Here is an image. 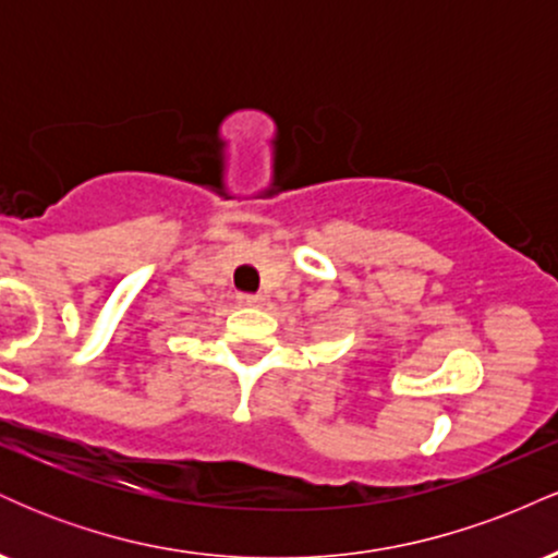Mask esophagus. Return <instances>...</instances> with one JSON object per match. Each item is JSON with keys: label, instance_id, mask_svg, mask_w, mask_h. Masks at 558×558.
<instances>
[{"label": "esophagus", "instance_id": "34e87169", "mask_svg": "<svg viewBox=\"0 0 558 558\" xmlns=\"http://www.w3.org/2000/svg\"><path fill=\"white\" fill-rule=\"evenodd\" d=\"M239 301L243 306H262L265 304V296L262 293H241Z\"/></svg>", "mask_w": 558, "mask_h": 558}]
</instances>
